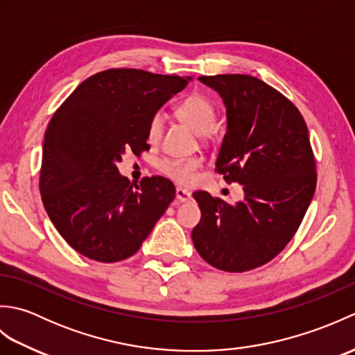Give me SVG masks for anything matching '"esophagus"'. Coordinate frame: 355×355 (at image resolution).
Returning <instances> with one entry per match:
<instances>
[{
  "label": "esophagus",
  "mask_w": 355,
  "mask_h": 355,
  "mask_svg": "<svg viewBox=\"0 0 355 355\" xmlns=\"http://www.w3.org/2000/svg\"><path fill=\"white\" fill-rule=\"evenodd\" d=\"M175 197L180 202H186V201H189L192 198V193L187 189H183V187H177Z\"/></svg>",
  "instance_id": "34e87169"
}]
</instances>
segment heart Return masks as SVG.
<instances>
[{
	"instance_id": "b5f03b06",
	"label": "heart",
	"mask_w": 355,
	"mask_h": 355,
	"mask_svg": "<svg viewBox=\"0 0 355 355\" xmlns=\"http://www.w3.org/2000/svg\"><path fill=\"white\" fill-rule=\"evenodd\" d=\"M175 114L183 123H186L198 135L207 134L216 122V111L214 103L206 99L205 96L200 94L187 96L186 99L180 102L175 107ZM163 126V116L160 112H155V114L149 119L146 130L148 140L150 143H155L162 137ZM201 162L198 158H166V160L160 162V171L172 180H175L177 183L189 184L197 178Z\"/></svg>"
}]
</instances>
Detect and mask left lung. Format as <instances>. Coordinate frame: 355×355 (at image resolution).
<instances>
[{
	"label": "left lung",
	"mask_w": 355,
	"mask_h": 355,
	"mask_svg": "<svg viewBox=\"0 0 355 355\" xmlns=\"http://www.w3.org/2000/svg\"><path fill=\"white\" fill-rule=\"evenodd\" d=\"M198 80L223 99L227 126L215 164L244 198L229 205L193 192L201 220L192 241L210 266L241 273L273 259L297 232L314 197L315 162L304 117L266 82L248 74Z\"/></svg>",
	"instance_id": "8db88e82"
}]
</instances>
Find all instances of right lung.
Instances as JSON below:
<instances>
[{
  "label": "right lung",
  "instance_id": "obj_1",
  "mask_svg": "<svg viewBox=\"0 0 355 355\" xmlns=\"http://www.w3.org/2000/svg\"><path fill=\"white\" fill-rule=\"evenodd\" d=\"M192 78L134 69L93 74L53 114L44 137L40 191L53 225L78 253L99 262L130 258L153 232L175 186L119 172L126 150L149 149V119Z\"/></svg>",
  "mask_w": 355,
  "mask_h": 355
}]
</instances>
